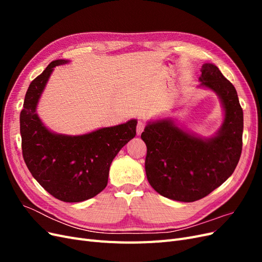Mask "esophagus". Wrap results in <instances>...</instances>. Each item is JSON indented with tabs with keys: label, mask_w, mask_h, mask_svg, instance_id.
Returning a JSON list of instances; mask_svg holds the SVG:
<instances>
[{
	"label": "esophagus",
	"mask_w": 262,
	"mask_h": 262,
	"mask_svg": "<svg viewBox=\"0 0 262 262\" xmlns=\"http://www.w3.org/2000/svg\"><path fill=\"white\" fill-rule=\"evenodd\" d=\"M144 128H145V123H144L143 121H139V122H138V125H137V133H138V136H140V134H141L142 132H143Z\"/></svg>",
	"instance_id": "34e87169"
}]
</instances>
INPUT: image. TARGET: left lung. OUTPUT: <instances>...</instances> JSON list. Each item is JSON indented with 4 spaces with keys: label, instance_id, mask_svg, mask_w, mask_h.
<instances>
[{
    "label": "left lung",
    "instance_id": "obj_1",
    "mask_svg": "<svg viewBox=\"0 0 262 262\" xmlns=\"http://www.w3.org/2000/svg\"><path fill=\"white\" fill-rule=\"evenodd\" d=\"M200 89L217 95L224 120L212 137L185 129L171 117L147 121L141 138L145 171L156 192L171 200H200L232 176L243 147L244 115L234 85L213 63H204Z\"/></svg>",
    "mask_w": 262,
    "mask_h": 262
}]
</instances>
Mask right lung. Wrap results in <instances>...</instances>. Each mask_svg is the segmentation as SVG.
Wrapping results in <instances>:
<instances>
[{"mask_svg":"<svg viewBox=\"0 0 262 262\" xmlns=\"http://www.w3.org/2000/svg\"><path fill=\"white\" fill-rule=\"evenodd\" d=\"M55 60L30 83L20 112L23 157L33 177L46 191L64 202H82L107 186L114 158L137 134V119L81 136L51 131L37 114L39 99L55 67Z\"/></svg>","mask_w":262,"mask_h":262,"instance_id":"obj_1","label":"right lung"}]
</instances>
